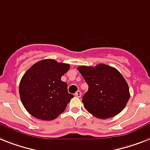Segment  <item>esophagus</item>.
I'll list each match as a JSON object with an SVG mask.
<instances>
[{
	"instance_id": "esophagus-1",
	"label": "esophagus",
	"mask_w": 150,
	"mask_h": 150,
	"mask_svg": "<svg viewBox=\"0 0 150 150\" xmlns=\"http://www.w3.org/2000/svg\"><path fill=\"white\" fill-rule=\"evenodd\" d=\"M75 96H76V97H80L81 96V92H80V90L76 91V93H75Z\"/></svg>"
}]
</instances>
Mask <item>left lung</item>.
<instances>
[{"mask_svg":"<svg viewBox=\"0 0 150 150\" xmlns=\"http://www.w3.org/2000/svg\"><path fill=\"white\" fill-rule=\"evenodd\" d=\"M86 83L88 91L82 102L86 110L100 119L119 114L129 99V90L124 77L114 67L100 64L96 67L77 68Z\"/></svg>","mask_w":150,"mask_h":150,"instance_id":"left-lung-1","label":"left lung"}]
</instances>
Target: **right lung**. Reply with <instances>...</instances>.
Masks as SVG:
<instances>
[{
    "instance_id": "add662e5",
    "label": "right lung",
    "mask_w": 150,
    "mask_h": 150,
    "mask_svg": "<svg viewBox=\"0 0 150 150\" xmlns=\"http://www.w3.org/2000/svg\"><path fill=\"white\" fill-rule=\"evenodd\" d=\"M70 64L52 59L37 62L23 74L19 93L24 108L30 114L42 120H52L65 110L74 95L67 91V84L61 76Z\"/></svg>"
}]
</instances>
